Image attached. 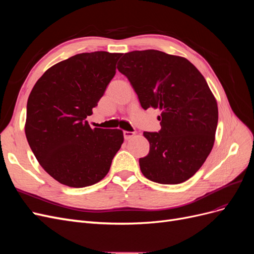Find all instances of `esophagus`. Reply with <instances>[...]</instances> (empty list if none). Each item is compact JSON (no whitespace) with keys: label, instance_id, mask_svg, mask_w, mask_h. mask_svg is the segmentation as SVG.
<instances>
[{"label":"esophagus","instance_id":"1","mask_svg":"<svg viewBox=\"0 0 254 254\" xmlns=\"http://www.w3.org/2000/svg\"><path fill=\"white\" fill-rule=\"evenodd\" d=\"M123 134H124L125 140H129V139H131V137L134 135V132H132V131H126V130H124V131H123Z\"/></svg>","mask_w":254,"mask_h":254}]
</instances>
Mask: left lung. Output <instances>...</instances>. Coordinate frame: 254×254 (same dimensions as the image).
<instances>
[{
	"instance_id": "8db88e82",
	"label": "left lung",
	"mask_w": 254,
	"mask_h": 254,
	"mask_svg": "<svg viewBox=\"0 0 254 254\" xmlns=\"http://www.w3.org/2000/svg\"><path fill=\"white\" fill-rule=\"evenodd\" d=\"M118 70L143 109L162 111L159 131L144 132L150 146L139 160L142 174L161 184L187 181L210 155L217 128V103L204 77L188 59L157 50L124 54Z\"/></svg>"
}]
</instances>
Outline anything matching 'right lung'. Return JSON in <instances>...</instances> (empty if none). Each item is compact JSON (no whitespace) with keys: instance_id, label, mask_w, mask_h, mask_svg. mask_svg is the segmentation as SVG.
Returning <instances> with one entry per match:
<instances>
[{"instance_id":"right-lung-1","label":"right lung","mask_w":254,"mask_h":254,"mask_svg":"<svg viewBox=\"0 0 254 254\" xmlns=\"http://www.w3.org/2000/svg\"><path fill=\"white\" fill-rule=\"evenodd\" d=\"M122 55L77 54L50 67L30 92L26 139L43 170L61 184L84 188L101 181L124 142L122 130L92 129L86 121Z\"/></svg>"}]
</instances>
